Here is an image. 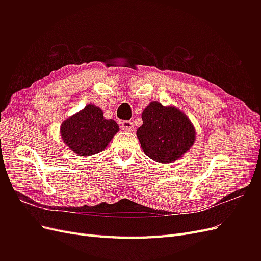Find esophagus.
I'll return each mask as SVG.
<instances>
[{
  "mask_svg": "<svg viewBox=\"0 0 261 261\" xmlns=\"http://www.w3.org/2000/svg\"><path fill=\"white\" fill-rule=\"evenodd\" d=\"M121 127L123 130H126V132H132L134 129V124L133 122L130 121H123L121 123Z\"/></svg>",
  "mask_w": 261,
  "mask_h": 261,
  "instance_id": "34e87169",
  "label": "esophagus"
}]
</instances>
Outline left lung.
Instances as JSON below:
<instances>
[{
    "mask_svg": "<svg viewBox=\"0 0 261 261\" xmlns=\"http://www.w3.org/2000/svg\"><path fill=\"white\" fill-rule=\"evenodd\" d=\"M137 129L141 148L149 158L170 163L187 152L195 141V129L188 117L174 107L151 102L143 114Z\"/></svg>",
    "mask_w": 261,
    "mask_h": 261,
    "instance_id": "obj_1",
    "label": "left lung"
}]
</instances>
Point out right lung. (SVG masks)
<instances>
[{
  "label": "right lung",
  "mask_w": 261,
  "mask_h": 261,
  "mask_svg": "<svg viewBox=\"0 0 261 261\" xmlns=\"http://www.w3.org/2000/svg\"><path fill=\"white\" fill-rule=\"evenodd\" d=\"M117 130L116 122L106 120L102 110L93 105L85 107L61 126L63 140L82 156H89L105 150Z\"/></svg>",
  "instance_id": "1"
}]
</instances>
